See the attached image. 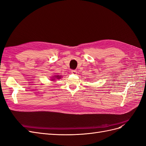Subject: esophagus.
<instances>
[{
    "instance_id": "1",
    "label": "esophagus",
    "mask_w": 146,
    "mask_h": 146,
    "mask_svg": "<svg viewBox=\"0 0 146 146\" xmlns=\"http://www.w3.org/2000/svg\"><path fill=\"white\" fill-rule=\"evenodd\" d=\"M71 73L72 74H77V70H71Z\"/></svg>"
}]
</instances>
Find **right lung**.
Instances as JSON below:
<instances>
[{
  "mask_svg": "<svg viewBox=\"0 0 146 146\" xmlns=\"http://www.w3.org/2000/svg\"><path fill=\"white\" fill-rule=\"evenodd\" d=\"M55 77L56 78H60V77H61V76H55ZM55 80V79L53 78L52 80Z\"/></svg>",
  "mask_w": 146,
  "mask_h": 146,
  "instance_id": "right-lung-1",
  "label": "right lung"
}]
</instances>
